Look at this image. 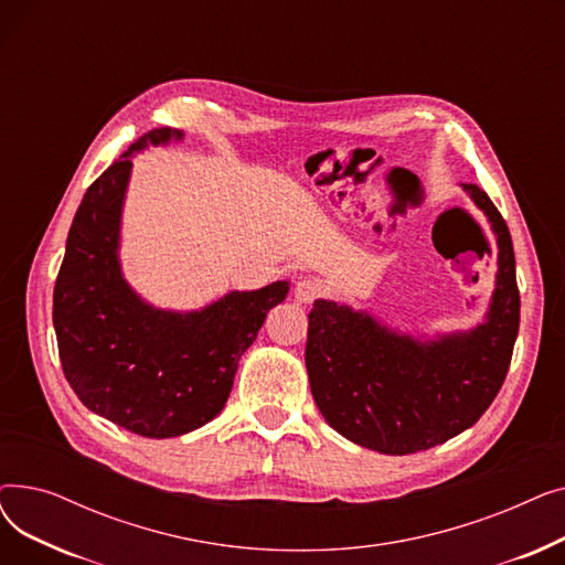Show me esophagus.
Here are the masks:
<instances>
[{
  "mask_svg": "<svg viewBox=\"0 0 565 565\" xmlns=\"http://www.w3.org/2000/svg\"><path fill=\"white\" fill-rule=\"evenodd\" d=\"M292 295L300 305H311L322 295V284L318 279H300L298 284H295Z\"/></svg>",
  "mask_w": 565,
  "mask_h": 565,
  "instance_id": "esophagus-1",
  "label": "esophagus"
}]
</instances>
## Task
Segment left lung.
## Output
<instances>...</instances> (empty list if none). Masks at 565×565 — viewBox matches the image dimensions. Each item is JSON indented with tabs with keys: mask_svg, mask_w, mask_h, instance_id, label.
<instances>
[{
	"mask_svg": "<svg viewBox=\"0 0 565 565\" xmlns=\"http://www.w3.org/2000/svg\"><path fill=\"white\" fill-rule=\"evenodd\" d=\"M486 215L497 273L483 318L469 330H401L371 309L316 300L305 362L313 401L339 435L364 449L407 456L481 419L509 373L520 328L515 254L507 222L477 185H460Z\"/></svg>",
	"mask_w": 565,
	"mask_h": 565,
	"instance_id": "8db88e82",
	"label": "left lung"
}]
</instances>
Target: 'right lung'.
Returning a JSON list of instances; mask_svg holds the SVG:
<instances>
[{"instance_id":"add662e5","label":"right lung","mask_w":565,"mask_h":565,"mask_svg":"<svg viewBox=\"0 0 565 565\" xmlns=\"http://www.w3.org/2000/svg\"><path fill=\"white\" fill-rule=\"evenodd\" d=\"M183 139L171 128L143 135L86 190L54 286L52 322L73 392L98 417L151 439L188 435L217 417L237 360L290 290V281H273L178 311L130 286L121 226L132 158Z\"/></svg>"}]
</instances>
